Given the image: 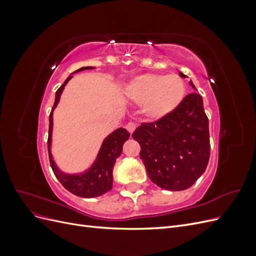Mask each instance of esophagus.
Returning a JSON list of instances; mask_svg holds the SVG:
<instances>
[{"label": "esophagus", "instance_id": "34e87169", "mask_svg": "<svg viewBox=\"0 0 256 256\" xmlns=\"http://www.w3.org/2000/svg\"><path fill=\"white\" fill-rule=\"evenodd\" d=\"M136 127V124H134V122H129L127 124V125H126V129L129 131L130 134L134 132Z\"/></svg>", "mask_w": 256, "mask_h": 256}]
</instances>
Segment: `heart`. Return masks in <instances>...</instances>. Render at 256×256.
I'll return each mask as SVG.
<instances>
[{"mask_svg": "<svg viewBox=\"0 0 256 256\" xmlns=\"http://www.w3.org/2000/svg\"><path fill=\"white\" fill-rule=\"evenodd\" d=\"M127 94L136 104H143V111L150 118L160 120L180 104L186 84L177 74H146L130 82Z\"/></svg>", "mask_w": 256, "mask_h": 256, "instance_id": "1", "label": "heart"}]
</instances>
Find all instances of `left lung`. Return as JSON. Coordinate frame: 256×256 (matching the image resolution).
<instances>
[{"instance_id":"1","label":"left lung","mask_w":256,"mask_h":256,"mask_svg":"<svg viewBox=\"0 0 256 256\" xmlns=\"http://www.w3.org/2000/svg\"><path fill=\"white\" fill-rule=\"evenodd\" d=\"M180 76H186L182 72ZM132 138L141 146L140 158L154 184L171 191L190 188L205 172L210 156L202 96L198 92L184 96L172 113L156 122H142Z\"/></svg>"}]
</instances>
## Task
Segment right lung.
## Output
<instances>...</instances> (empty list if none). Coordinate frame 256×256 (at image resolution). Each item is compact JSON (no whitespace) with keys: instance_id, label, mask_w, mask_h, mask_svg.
<instances>
[{"instance_id":"right-lung-1","label":"right lung","mask_w":256,"mask_h":256,"mask_svg":"<svg viewBox=\"0 0 256 256\" xmlns=\"http://www.w3.org/2000/svg\"><path fill=\"white\" fill-rule=\"evenodd\" d=\"M94 67H82L76 72L84 70V69H92ZM72 78V76H68L65 82L60 85V88L56 92V100L49 115V134H48V152L50 164L52 171L58 180V182L64 186V188L67 189L72 194L81 198H96L102 196L108 191L112 189L113 184V166L115 161L118 159L122 152V145L125 143L130 134L125 128H118L115 130L104 141L102 148L99 150L98 157L95 161V164L92 168L82 174L69 175L60 172L56 168V164L52 159L51 154V134H52V112L54 108L56 106L62 92L64 90V86L67 82Z\"/></svg>"}]
</instances>
